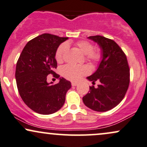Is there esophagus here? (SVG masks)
<instances>
[{"instance_id": "1", "label": "esophagus", "mask_w": 147, "mask_h": 147, "mask_svg": "<svg viewBox=\"0 0 147 147\" xmlns=\"http://www.w3.org/2000/svg\"><path fill=\"white\" fill-rule=\"evenodd\" d=\"M72 86H77V85H78V84H77V82H72Z\"/></svg>"}]
</instances>
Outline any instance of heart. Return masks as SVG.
<instances>
[{
    "instance_id": "1",
    "label": "heart",
    "mask_w": 147,
    "mask_h": 147,
    "mask_svg": "<svg viewBox=\"0 0 147 147\" xmlns=\"http://www.w3.org/2000/svg\"><path fill=\"white\" fill-rule=\"evenodd\" d=\"M76 46L85 55L86 59L91 64L98 63L102 58V52L99 49H93V45L87 41H80L75 43ZM68 50V45L66 43L61 44L57 49L55 58L57 62L63 61L64 57ZM62 75L64 77L70 80H78L82 76L87 75L89 72V68L87 65H77L67 64L61 69Z\"/></svg>"
}]
</instances>
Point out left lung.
Listing matches in <instances>:
<instances>
[{
	"instance_id": "left-lung-1",
	"label": "left lung",
	"mask_w": 147,
	"mask_h": 147,
	"mask_svg": "<svg viewBox=\"0 0 147 147\" xmlns=\"http://www.w3.org/2000/svg\"><path fill=\"white\" fill-rule=\"evenodd\" d=\"M102 50V58L97 70L87 79L97 88L90 86L89 92L84 96L87 107L98 112L113 109L120 103L129 86L130 71L126 55L113 40L104 36H91Z\"/></svg>"
}]
</instances>
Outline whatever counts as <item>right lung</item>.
I'll return each instance as SVG.
<instances>
[{
    "label": "right lung",
    "mask_w": 147,
    "mask_h": 147,
    "mask_svg": "<svg viewBox=\"0 0 147 147\" xmlns=\"http://www.w3.org/2000/svg\"><path fill=\"white\" fill-rule=\"evenodd\" d=\"M68 38L50 34L35 37L25 45L16 63L18 92L25 104L37 113L50 115L59 110L71 88L70 82L53 71L57 67V49ZM50 74L60 79L58 84L47 82Z\"/></svg>",
    "instance_id": "right-lung-1"
}]
</instances>
